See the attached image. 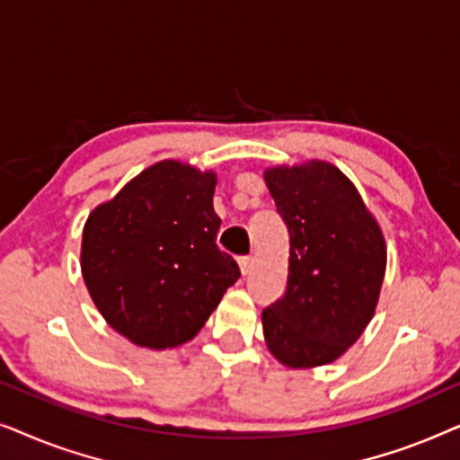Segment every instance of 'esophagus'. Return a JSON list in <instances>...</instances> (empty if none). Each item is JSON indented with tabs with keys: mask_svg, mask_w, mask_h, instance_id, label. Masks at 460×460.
Segmentation results:
<instances>
[{
	"mask_svg": "<svg viewBox=\"0 0 460 460\" xmlns=\"http://www.w3.org/2000/svg\"><path fill=\"white\" fill-rule=\"evenodd\" d=\"M238 263H241V272L247 276L251 270H253V257L251 255H247V257H241V260H238Z\"/></svg>",
	"mask_w": 460,
	"mask_h": 460,
	"instance_id": "34e87169",
	"label": "esophagus"
}]
</instances>
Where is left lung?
<instances>
[{
    "instance_id": "8db88e82",
    "label": "left lung",
    "mask_w": 460,
    "mask_h": 460,
    "mask_svg": "<svg viewBox=\"0 0 460 460\" xmlns=\"http://www.w3.org/2000/svg\"><path fill=\"white\" fill-rule=\"evenodd\" d=\"M288 228L287 291L261 312L263 337L291 368L337 360L375 314L385 276V241L354 184L312 161L266 172Z\"/></svg>"
}]
</instances>
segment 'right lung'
I'll return each instance as SVG.
<instances>
[{
    "label": "right lung",
    "mask_w": 460,
    "mask_h": 460,
    "mask_svg": "<svg viewBox=\"0 0 460 460\" xmlns=\"http://www.w3.org/2000/svg\"><path fill=\"white\" fill-rule=\"evenodd\" d=\"M216 173L163 161L87 217L81 272L93 304L142 348L181 345L241 279L216 244Z\"/></svg>",
    "instance_id": "obj_1"
}]
</instances>
